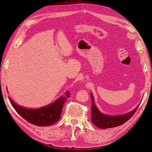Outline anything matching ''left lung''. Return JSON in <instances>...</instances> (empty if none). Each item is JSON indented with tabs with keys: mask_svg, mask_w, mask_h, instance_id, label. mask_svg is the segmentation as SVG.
Listing matches in <instances>:
<instances>
[{
	"mask_svg": "<svg viewBox=\"0 0 152 152\" xmlns=\"http://www.w3.org/2000/svg\"><path fill=\"white\" fill-rule=\"evenodd\" d=\"M91 96L92 101L91 121L95 126L101 129L111 128L123 125L134 115L136 110L137 109L138 107L140 104H139L133 110L125 113V114L120 115H109L104 114L101 110H99L95 104L94 97L92 93H91Z\"/></svg>",
	"mask_w": 152,
	"mask_h": 152,
	"instance_id": "left-lung-1",
	"label": "left lung"
}]
</instances>
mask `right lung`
I'll return each mask as SVG.
<instances>
[{
  "label": "right lung",
  "mask_w": 152,
  "mask_h": 152,
  "mask_svg": "<svg viewBox=\"0 0 152 152\" xmlns=\"http://www.w3.org/2000/svg\"><path fill=\"white\" fill-rule=\"evenodd\" d=\"M70 96L69 91H66L64 96L59 97L57 100L46 106L29 109L16 103L9 96L12 107L23 119L31 124L37 126H50L58 122L61 118L64 104Z\"/></svg>",
  "instance_id": "obj_1"
}]
</instances>
